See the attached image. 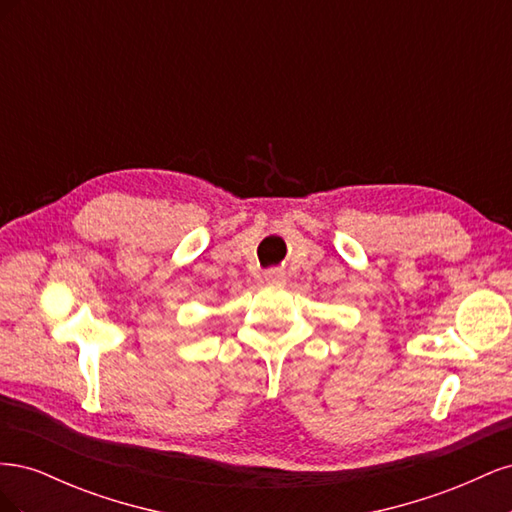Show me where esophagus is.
I'll use <instances>...</instances> for the list:
<instances>
[{"label":"esophagus","mask_w":512,"mask_h":512,"mask_svg":"<svg viewBox=\"0 0 512 512\" xmlns=\"http://www.w3.org/2000/svg\"><path fill=\"white\" fill-rule=\"evenodd\" d=\"M265 280L269 284H284L286 282V273L280 267H271V269L265 271Z\"/></svg>","instance_id":"obj_1"}]
</instances>
